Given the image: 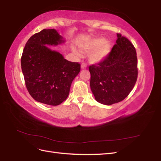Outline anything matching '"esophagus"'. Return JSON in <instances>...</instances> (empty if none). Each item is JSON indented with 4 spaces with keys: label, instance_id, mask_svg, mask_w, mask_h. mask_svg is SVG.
<instances>
[{
    "label": "esophagus",
    "instance_id": "1",
    "mask_svg": "<svg viewBox=\"0 0 161 161\" xmlns=\"http://www.w3.org/2000/svg\"><path fill=\"white\" fill-rule=\"evenodd\" d=\"M86 67H87V66H86V63H82L81 64V69H86Z\"/></svg>",
    "mask_w": 161,
    "mask_h": 161
}]
</instances>
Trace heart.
Segmentation results:
<instances>
[{
    "label": "heart",
    "mask_w": 161,
    "mask_h": 161,
    "mask_svg": "<svg viewBox=\"0 0 161 161\" xmlns=\"http://www.w3.org/2000/svg\"><path fill=\"white\" fill-rule=\"evenodd\" d=\"M79 46L80 49L85 52L94 50L91 52L89 56L90 62L93 63V64L103 61L109 55L111 47V43L108 40H104L103 37L88 39V40L80 42L79 43ZM73 51L76 54H79V52L75 49H73Z\"/></svg>",
    "instance_id": "heart-1"
}]
</instances>
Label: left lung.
<instances>
[{
  "instance_id": "8db88e82",
  "label": "left lung",
  "mask_w": 161,
  "mask_h": 161,
  "mask_svg": "<svg viewBox=\"0 0 161 161\" xmlns=\"http://www.w3.org/2000/svg\"><path fill=\"white\" fill-rule=\"evenodd\" d=\"M118 39L105 59L89 67L90 86L99 103L112 105L123 101L133 89L138 78V60L134 46L128 38Z\"/></svg>"
}]
</instances>
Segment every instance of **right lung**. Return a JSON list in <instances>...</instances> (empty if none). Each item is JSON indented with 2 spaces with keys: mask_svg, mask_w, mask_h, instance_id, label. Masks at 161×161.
Returning a JSON list of instances; mask_svg holds the SVG:
<instances>
[{
  "mask_svg": "<svg viewBox=\"0 0 161 161\" xmlns=\"http://www.w3.org/2000/svg\"><path fill=\"white\" fill-rule=\"evenodd\" d=\"M62 38L53 29H45L29 39L22 53L21 69L29 93L46 105H58L65 101L80 70L79 62L68 61L46 46L60 44L64 42Z\"/></svg>",
  "mask_w": 161,
  "mask_h": 161,
  "instance_id": "1",
  "label": "right lung"
}]
</instances>
